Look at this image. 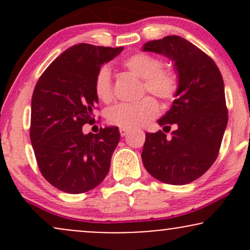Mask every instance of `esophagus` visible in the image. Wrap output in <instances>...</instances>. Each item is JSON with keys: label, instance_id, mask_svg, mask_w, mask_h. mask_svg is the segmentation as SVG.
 <instances>
[{"label": "esophagus", "instance_id": "esophagus-1", "mask_svg": "<svg viewBox=\"0 0 250 250\" xmlns=\"http://www.w3.org/2000/svg\"><path fill=\"white\" fill-rule=\"evenodd\" d=\"M128 133H129L128 128H120V134H121V136H125Z\"/></svg>", "mask_w": 250, "mask_h": 250}]
</instances>
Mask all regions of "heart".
<instances>
[{
  "instance_id": "obj_1",
  "label": "heart",
  "mask_w": 250,
  "mask_h": 250,
  "mask_svg": "<svg viewBox=\"0 0 250 250\" xmlns=\"http://www.w3.org/2000/svg\"><path fill=\"white\" fill-rule=\"evenodd\" d=\"M129 73L142 79V90L153 94L165 102H170L179 91V77L171 69L162 68L159 57L147 53H136L123 61ZM94 91L101 102L108 103L113 99V83L108 67L100 68L94 80ZM159 113V104L153 97H143L134 103H120L107 111L110 125L121 128H135L145 125Z\"/></svg>"
}]
</instances>
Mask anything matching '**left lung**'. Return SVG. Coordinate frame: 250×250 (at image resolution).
<instances>
[{
	"label": "left lung",
	"mask_w": 250,
	"mask_h": 250,
	"mask_svg": "<svg viewBox=\"0 0 250 250\" xmlns=\"http://www.w3.org/2000/svg\"><path fill=\"white\" fill-rule=\"evenodd\" d=\"M143 51L167 56L179 76L171 108L157 120L163 131L146 134L142 161L151 176L168 185H187L216 160L228 123L225 84L207 54L186 39L169 35L145 43ZM171 125V137L165 135Z\"/></svg>",
	"instance_id": "obj_1"
}]
</instances>
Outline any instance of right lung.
Segmentation results:
<instances>
[{"label":"right lung","mask_w":250,"mask_h":250,"mask_svg":"<svg viewBox=\"0 0 250 250\" xmlns=\"http://www.w3.org/2000/svg\"><path fill=\"white\" fill-rule=\"evenodd\" d=\"M122 47L79 43L63 51L37 81L31 99L30 141L45 180L68 194L91 190L104 180L120 141L119 128L83 134L99 102L94 80Z\"/></svg>","instance_id":"right-lung-1"}]
</instances>
